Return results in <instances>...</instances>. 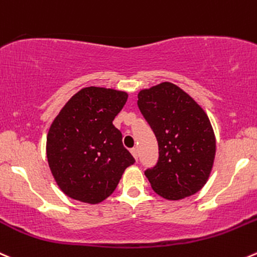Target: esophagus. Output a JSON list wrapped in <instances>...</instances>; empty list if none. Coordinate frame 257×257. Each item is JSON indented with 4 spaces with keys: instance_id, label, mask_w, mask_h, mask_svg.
Here are the masks:
<instances>
[{
    "instance_id": "esophagus-1",
    "label": "esophagus",
    "mask_w": 257,
    "mask_h": 257,
    "mask_svg": "<svg viewBox=\"0 0 257 257\" xmlns=\"http://www.w3.org/2000/svg\"><path fill=\"white\" fill-rule=\"evenodd\" d=\"M131 153L133 154V157L136 159H138V149L137 148H133V149H131Z\"/></svg>"
}]
</instances>
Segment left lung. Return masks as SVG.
Masks as SVG:
<instances>
[{"label": "left lung", "instance_id": "1", "mask_svg": "<svg viewBox=\"0 0 257 257\" xmlns=\"http://www.w3.org/2000/svg\"><path fill=\"white\" fill-rule=\"evenodd\" d=\"M138 106L158 142V162L144 172L153 191L171 201L197 193L210 177L216 154L207 114L168 81L139 91Z\"/></svg>", "mask_w": 257, "mask_h": 257}]
</instances>
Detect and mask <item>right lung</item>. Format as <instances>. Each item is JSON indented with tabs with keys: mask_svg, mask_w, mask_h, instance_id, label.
<instances>
[{
	"mask_svg": "<svg viewBox=\"0 0 257 257\" xmlns=\"http://www.w3.org/2000/svg\"><path fill=\"white\" fill-rule=\"evenodd\" d=\"M128 94L114 89H81L60 110L46 139L51 173L66 196L96 205L108 198L134 158L113 120Z\"/></svg>",
	"mask_w": 257,
	"mask_h": 257,
	"instance_id": "obj_1",
	"label": "right lung"
}]
</instances>
